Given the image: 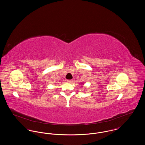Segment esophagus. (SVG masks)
I'll return each instance as SVG.
<instances>
[{
  "mask_svg": "<svg viewBox=\"0 0 145 145\" xmlns=\"http://www.w3.org/2000/svg\"><path fill=\"white\" fill-rule=\"evenodd\" d=\"M67 82L68 83H71V82H73V80H67Z\"/></svg>",
  "mask_w": 145,
  "mask_h": 145,
  "instance_id": "1",
  "label": "esophagus"
}]
</instances>
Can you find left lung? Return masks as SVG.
I'll use <instances>...</instances> for the list:
<instances>
[{"instance_id": "obj_1", "label": "left lung", "mask_w": 145, "mask_h": 145, "mask_svg": "<svg viewBox=\"0 0 145 145\" xmlns=\"http://www.w3.org/2000/svg\"><path fill=\"white\" fill-rule=\"evenodd\" d=\"M82 84H83V83H82Z\"/></svg>"}]
</instances>
